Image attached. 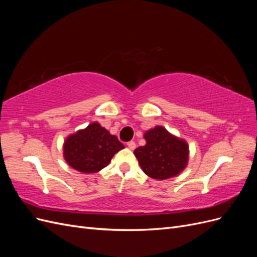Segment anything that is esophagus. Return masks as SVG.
Returning a JSON list of instances; mask_svg holds the SVG:
<instances>
[{"instance_id": "obj_1", "label": "esophagus", "mask_w": 257, "mask_h": 257, "mask_svg": "<svg viewBox=\"0 0 257 257\" xmlns=\"http://www.w3.org/2000/svg\"><path fill=\"white\" fill-rule=\"evenodd\" d=\"M127 147H128V149L134 150L135 148H136V144H135L134 142H128V143H127Z\"/></svg>"}]
</instances>
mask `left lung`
<instances>
[{
    "instance_id": "8db88e82",
    "label": "left lung",
    "mask_w": 257,
    "mask_h": 257,
    "mask_svg": "<svg viewBox=\"0 0 257 257\" xmlns=\"http://www.w3.org/2000/svg\"><path fill=\"white\" fill-rule=\"evenodd\" d=\"M146 145L134 151L143 172L157 180H166L180 175L188 166L189 145L161 125L148 130Z\"/></svg>"
}]
</instances>
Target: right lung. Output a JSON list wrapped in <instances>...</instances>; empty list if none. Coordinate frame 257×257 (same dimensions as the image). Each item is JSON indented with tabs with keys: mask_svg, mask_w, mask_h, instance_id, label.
<instances>
[{
	"mask_svg": "<svg viewBox=\"0 0 257 257\" xmlns=\"http://www.w3.org/2000/svg\"><path fill=\"white\" fill-rule=\"evenodd\" d=\"M124 146L96 121L68 135L63 144L67 164L83 174H94L105 168Z\"/></svg>",
	"mask_w": 257,
	"mask_h": 257,
	"instance_id": "add662e5",
	"label": "right lung"
}]
</instances>
